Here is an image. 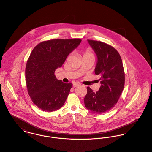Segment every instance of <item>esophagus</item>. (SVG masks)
Returning <instances> with one entry per match:
<instances>
[{
	"instance_id": "esophagus-1",
	"label": "esophagus",
	"mask_w": 152,
	"mask_h": 152,
	"mask_svg": "<svg viewBox=\"0 0 152 152\" xmlns=\"http://www.w3.org/2000/svg\"><path fill=\"white\" fill-rule=\"evenodd\" d=\"M80 84H79V83H74L73 84V85H72V87H77V86H79Z\"/></svg>"
}]
</instances>
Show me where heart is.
Returning a JSON list of instances; mask_svg holds the SVG:
<instances>
[{"label":"heart","instance_id":"heart-1","mask_svg":"<svg viewBox=\"0 0 152 152\" xmlns=\"http://www.w3.org/2000/svg\"><path fill=\"white\" fill-rule=\"evenodd\" d=\"M93 55L92 54V53L91 52V51L90 50L88 49V50H87V51H86L85 52H84V55Z\"/></svg>","mask_w":152,"mask_h":152}]
</instances>
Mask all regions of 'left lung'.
<instances>
[{"label":"left lung","mask_w":152,"mask_h":152,"mask_svg":"<svg viewBox=\"0 0 152 152\" xmlns=\"http://www.w3.org/2000/svg\"><path fill=\"white\" fill-rule=\"evenodd\" d=\"M95 52L97 62L94 69L101 86L96 93L89 87L84 102L86 107L96 114L110 111L116 104L124 86V72L121 56L113 47L97 41L87 40Z\"/></svg>","instance_id":"1"}]
</instances>
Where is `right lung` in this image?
<instances>
[{"label":"right lung","mask_w":152,"mask_h":152,"mask_svg":"<svg viewBox=\"0 0 152 152\" xmlns=\"http://www.w3.org/2000/svg\"><path fill=\"white\" fill-rule=\"evenodd\" d=\"M81 42L52 39L39 43L32 51L25 69L26 86L32 101L41 110L54 111L64 104L72 84L57 80L54 73Z\"/></svg>","instance_id":"1"}]
</instances>
